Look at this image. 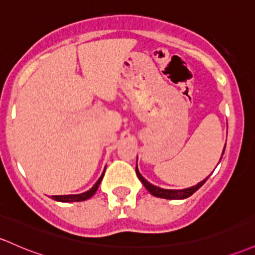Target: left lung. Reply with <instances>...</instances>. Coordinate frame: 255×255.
<instances>
[{
    "mask_svg": "<svg viewBox=\"0 0 255 255\" xmlns=\"http://www.w3.org/2000/svg\"><path fill=\"white\" fill-rule=\"evenodd\" d=\"M224 151H225V147H224ZM224 151H223V153H224ZM135 172H136V175H138L139 180L144 184V186L146 187V190L150 192L151 195L156 196V197H159V198H167V200H183V198L190 197V196L194 194V192L197 191V190L206 183L207 179H208V178H206L205 180L201 181V183H198L196 186H191V187H189V189L166 190V189H161V187L152 185V184H150L149 181L145 180V179L141 177L140 173H139L138 167H135Z\"/></svg>",
    "mask_w": 255,
    "mask_h": 255,
    "instance_id": "left-lung-1",
    "label": "left lung"
}]
</instances>
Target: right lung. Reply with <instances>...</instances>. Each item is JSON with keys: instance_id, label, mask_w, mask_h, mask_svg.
<instances>
[{"instance_id": "obj_1", "label": "right lung", "mask_w": 255, "mask_h": 255, "mask_svg": "<svg viewBox=\"0 0 255 255\" xmlns=\"http://www.w3.org/2000/svg\"><path fill=\"white\" fill-rule=\"evenodd\" d=\"M103 177H104V173L102 174V177L99 178V180L97 181L96 185L92 187L91 190H88V191L83 192V194H80V195H59V196H52L53 200L55 201H59V202H81V201H85V200H88V198H91L92 196L97 192L98 187H99L100 183H102L103 180Z\"/></svg>"}]
</instances>
